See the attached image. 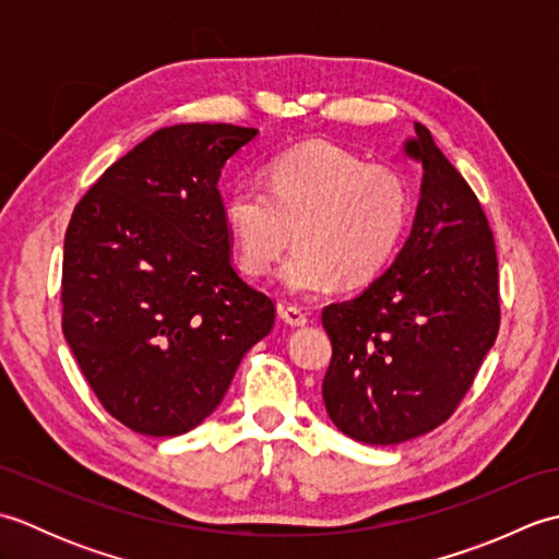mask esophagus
<instances>
[{"label":"esophagus","mask_w":559,"mask_h":559,"mask_svg":"<svg viewBox=\"0 0 559 559\" xmlns=\"http://www.w3.org/2000/svg\"><path fill=\"white\" fill-rule=\"evenodd\" d=\"M278 314L283 322H286L288 326H305L307 322H310V317H307L302 310H298V307H286L281 305L278 307Z\"/></svg>","instance_id":"34e87169"}]
</instances>
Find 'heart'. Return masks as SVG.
<instances>
[{"mask_svg":"<svg viewBox=\"0 0 559 559\" xmlns=\"http://www.w3.org/2000/svg\"><path fill=\"white\" fill-rule=\"evenodd\" d=\"M411 189L386 165L329 141H307L271 160L269 187L240 182L225 194L223 218L249 276H264L283 249V288L317 298L336 283L374 278L394 257L411 221Z\"/></svg>","mask_w":559,"mask_h":559,"instance_id":"1","label":"heart"}]
</instances>
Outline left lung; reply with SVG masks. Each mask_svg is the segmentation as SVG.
<instances>
[{"label":"left lung","mask_w":559,"mask_h":559,"mask_svg":"<svg viewBox=\"0 0 559 559\" xmlns=\"http://www.w3.org/2000/svg\"><path fill=\"white\" fill-rule=\"evenodd\" d=\"M420 201L394 264L358 298L324 307L329 418L365 444H401L449 420L500 331L497 252L468 182L415 122Z\"/></svg>","instance_id":"obj_1"}]
</instances>
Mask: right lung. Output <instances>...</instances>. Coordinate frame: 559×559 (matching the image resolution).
Returning <instances> with one entry per match:
<instances>
[{
	"label": "right lung",
	"mask_w": 559,
	"mask_h": 559,
	"mask_svg": "<svg viewBox=\"0 0 559 559\" xmlns=\"http://www.w3.org/2000/svg\"><path fill=\"white\" fill-rule=\"evenodd\" d=\"M259 129L175 124L112 163L71 213L62 331L103 408L146 437L216 411L276 307L230 261L218 177Z\"/></svg>",
	"instance_id": "obj_1"
}]
</instances>
